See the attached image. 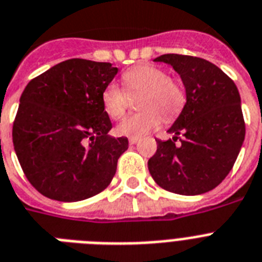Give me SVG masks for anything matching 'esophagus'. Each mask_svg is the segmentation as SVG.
Instances as JSON below:
<instances>
[{
    "label": "esophagus",
    "mask_w": 262,
    "mask_h": 262,
    "mask_svg": "<svg viewBox=\"0 0 262 262\" xmlns=\"http://www.w3.org/2000/svg\"><path fill=\"white\" fill-rule=\"evenodd\" d=\"M137 141H138V138H136V137H130V138H129V144H130V145H135V144Z\"/></svg>",
    "instance_id": "1"
}]
</instances>
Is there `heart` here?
Returning <instances> with one entry per match:
<instances>
[{
	"label": "heart",
	"instance_id": "1",
	"mask_svg": "<svg viewBox=\"0 0 262 262\" xmlns=\"http://www.w3.org/2000/svg\"><path fill=\"white\" fill-rule=\"evenodd\" d=\"M127 91H142L138 107L142 112L125 118L117 133L126 137H142L156 129L161 122V114L165 120L175 118L186 103L183 87L156 66L140 64L132 67L124 74ZM102 106L106 114L118 120L127 107V94L117 83H109L102 91Z\"/></svg>",
	"mask_w": 262,
	"mask_h": 262
}]
</instances>
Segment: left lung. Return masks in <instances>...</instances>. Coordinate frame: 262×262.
<instances>
[{
    "label": "left lung",
    "instance_id": "8db88e82",
    "mask_svg": "<svg viewBox=\"0 0 262 262\" xmlns=\"http://www.w3.org/2000/svg\"><path fill=\"white\" fill-rule=\"evenodd\" d=\"M155 61L171 64L186 87L187 102L148 161L153 180L180 195H199L221 184L234 165L245 138V121L235 83L201 57L167 54ZM182 135L183 139L180 138ZM180 139L182 144L176 146Z\"/></svg>",
    "mask_w": 262,
    "mask_h": 262
}]
</instances>
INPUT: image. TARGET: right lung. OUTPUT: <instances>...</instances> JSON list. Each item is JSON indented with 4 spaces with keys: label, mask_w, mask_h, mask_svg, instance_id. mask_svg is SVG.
I'll return each mask as SVG.
<instances>
[{
    "label": "right lung",
    "mask_w": 262,
    "mask_h": 262,
    "mask_svg": "<svg viewBox=\"0 0 262 262\" xmlns=\"http://www.w3.org/2000/svg\"><path fill=\"white\" fill-rule=\"evenodd\" d=\"M110 63L70 59L28 83L13 122V145L27 179L41 195L78 202L102 192L127 149L110 137L102 91L117 75Z\"/></svg>",
    "instance_id": "right-lung-1"
}]
</instances>
